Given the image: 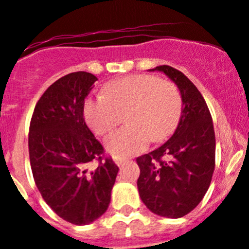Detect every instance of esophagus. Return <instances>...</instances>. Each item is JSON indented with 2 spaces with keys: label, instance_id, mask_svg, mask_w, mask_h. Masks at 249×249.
I'll return each instance as SVG.
<instances>
[{
  "label": "esophagus",
  "instance_id": "1",
  "mask_svg": "<svg viewBox=\"0 0 249 249\" xmlns=\"http://www.w3.org/2000/svg\"><path fill=\"white\" fill-rule=\"evenodd\" d=\"M114 162H116L117 165L120 166V165L125 164V162H126V160H124V158H116V160H114Z\"/></svg>",
  "mask_w": 249,
  "mask_h": 249
}]
</instances>
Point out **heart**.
Wrapping results in <instances>:
<instances>
[{"label":"heart","mask_w":249,"mask_h":249,"mask_svg":"<svg viewBox=\"0 0 249 249\" xmlns=\"http://www.w3.org/2000/svg\"><path fill=\"white\" fill-rule=\"evenodd\" d=\"M182 95L176 85L156 75L135 74L111 81L104 94L87 99L84 114L98 136L111 132L126 114L129 127L116 131L105 142L116 158L138 155L150 142H163L176 130L182 114Z\"/></svg>","instance_id":"1"}]
</instances>
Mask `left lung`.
I'll list each match as a JSON object with an SVG mask.
<instances>
[{
  "mask_svg": "<svg viewBox=\"0 0 249 249\" xmlns=\"http://www.w3.org/2000/svg\"><path fill=\"white\" fill-rule=\"evenodd\" d=\"M152 71L165 73L182 95V114L170 139L141 156L137 187L143 203L160 216L178 218L202 201L215 169V132L206 100L182 72L171 66Z\"/></svg>",
  "mask_w": 249,
  "mask_h": 249,
  "instance_id": "1",
  "label": "left lung"
}]
</instances>
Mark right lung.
I'll return each mask as SVG.
<instances>
[{"mask_svg":"<svg viewBox=\"0 0 249 249\" xmlns=\"http://www.w3.org/2000/svg\"><path fill=\"white\" fill-rule=\"evenodd\" d=\"M95 80L87 72L58 79L41 95L29 125L35 184L55 214L76 226L89 225L107 210L119 170L84 119L85 98Z\"/></svg>","mask_w":249,"mask_h":249,"instance_id":"1","label":"right lung"}]
</instances>
